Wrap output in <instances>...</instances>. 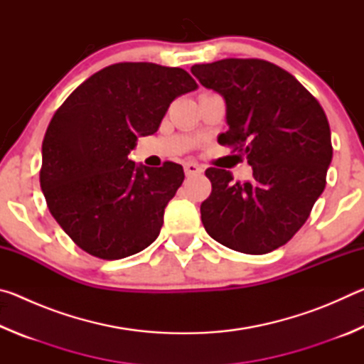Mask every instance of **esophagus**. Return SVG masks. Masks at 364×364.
Listing matches in <instances>:
<instances>
[{"label":"esophagus","mask_w":364,"mask_h":364,"mask_svg":"<svg viewBox=\"0 0 364 364\" xmlns=\"http://www.w3.org/2000/svg\"><path fill=\"white\" fill-rule=\"evenodd\" d=\"M184 173H186V176L200 175L202 173V167H200L199 164H196V162H186V164H184Z\"/></svg>","instance_id":"1"}]
</instances>
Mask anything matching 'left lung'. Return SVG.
Wrapping results in <instances>:
<instances>
[{"mask_svg": "<svg viewBox=\"0 0 364 364\" xmlns=\"http://www.w3.org/2000/svg\"><path fill=\"white\" fill-rule=\"evenodd\" d=\"M202 86L225 97L230 130L218 143L244 152L250 181L210 167L212 193L200 218L215 241L262 255L291 241L326 186L332 160L328 117L310 91L263 59H221L191 67Z\"/></svg>", "mask_w": 364, "mask_h": 364, "instance_id": "left-lung-1", "label": "left lung"}]
</instances>
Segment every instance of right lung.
I'll list each match as a JSON object with an SVG mask.
<instances>
[{
	"mask_svg": "<svg viewBox=\"0 0 364 364\" xmlns=\"http://www.w3.org/2000/svg\"><path fill=\"white\" fill-rule=\"evenodd\" d=\"M196 88L180 67L119 63L85 80L56 110L41 146L40 186L80 249L119 260L156 241L184 171L175 162L136 165L128 154L159 130L175 97Z\"/></svg>",
	"mask_w": 364,
	"mask_h": 364,
	"instance_id": "obj_1",
	"label": "right lung"
}]
</instances>
